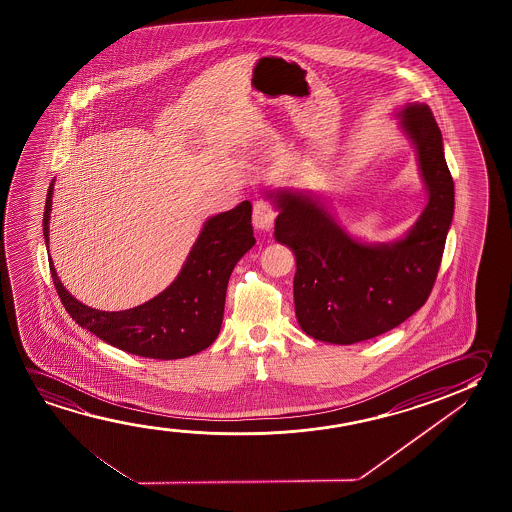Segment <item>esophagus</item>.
Wrapping results in <instances>:
<instances>
[{
  "mask_svg": "<svg viewBox=\"0 0 512 512\" xmlns=\"http://www.w3.org/2000/svg\"><path fill=\"white\" fill-rule=\"evenodd\" d=\"M275 210L266 202L253 203V227L262 232H269L275 223Z\"/></svg>",
  "mask_w": 512,
  "mask_h": 512,
  "instance_id": "1",
  "label": "esophagus"
}]
</instances>
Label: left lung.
<instances>
[{"instance_id": "left-lung-1", "label": "left lung", "mask_w": 512, "mask_h": 512, "mask_svg": "<svg viewBox=\"0 0 512 512\" xmlns=\"http://www.w3.org/2000/svg\"><path fill=\"white\" fill-rule=\"evenodd\" d=\"M411 141L428 202L418 221L389 243H366L312 191L273 189L275 239L296 259L294 310L303 332L323 343H361L398 327L427 302L455 207L443 135L425 103L396 110Z\"/></svg>"}]
</instances>
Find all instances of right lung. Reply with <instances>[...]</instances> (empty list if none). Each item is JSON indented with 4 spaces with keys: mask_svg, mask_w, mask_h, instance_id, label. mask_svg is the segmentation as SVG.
<instances>
[{
    "mask_svg": "<svg viewBox=\"0 0 512 512\" xmlns=\"http://www.w3.org/2000/svg\"><path fill=\"white\" fill-rule=\"evenodd\" d=\"M53 185L46 194L42 232L50 248ZM255 244L252 203L216 214L203 223L198 239L175 280L155 298L134 309L98 310L71 296L60 282L50 259L51 278L60 302L82 328L123 352L148 359H184L216 341L227 296L228 278L235 264Z\"/></svg>",
    "mask_w": 512,
    "mask_h": 512,
    "instance_id": "1",
    "label": "right lung"
}]
</instances>
